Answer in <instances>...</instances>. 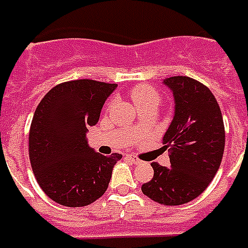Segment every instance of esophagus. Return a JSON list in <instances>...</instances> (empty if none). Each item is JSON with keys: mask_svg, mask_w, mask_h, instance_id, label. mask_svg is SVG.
I'll return each instance as SVG.
<instances>
[{"mask_svg": "<svg viewBox=\"0 0 248 248\" xmlns=\"http://www.w3.org/2000/svg\"><path fill=\"white\" fill-rule=\"evenodd\" d=\"M127 157H129V160L131 161V163H133V164H140V163H142V161L139 160L138 157L133 156V155H130V156H127Z\"/></svg>", "mask_w": 248, "mask_h": 248, "instance_id": "esophagus-1", "label": "esophagus"}]
</instances>
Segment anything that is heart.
I'll use <instances>...</instances> for the list:
<instances>
[{"mask_svg": "<svg viewBox=\"0 0 248 248\" xmlns=\"http://www.w3.org/2000/svg\"><path fill=\"white\" fill-rule=\"evenodd\" d=\"M130 97L133 98L135 105L138 106V108L148 105V104H157L159 105V102H160L159 93L154 88L147 85V84H140V85L134 87L130 91Z\"/></svg>", "mask_w": 248, "mask_h": 248, "instance_id": "heart-1", "label": "heart"}]
</instances>
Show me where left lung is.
Returning a JSON list of instances; mask_svg holds the SVG:
<instances>
[{
	"label": "left lung",
	"instance_id": "left-lung-1",
	"mask_svg": "<svg viewBox=\"0 0 248 248\" xmlns=\"http://www.w3.org/2000/svg\"><path fill=\"white\" fill-rule=\"evenodd\" d=\"M175 97V115L163 137L170 167L151 163L154 177L143 194L161 205H183L199 197L212 183L225 150L221 109L208 87L186 76L166 78Z\"/></svg>",
	"mask_w": 248,
	"mask_h": 248
}]
</instances>
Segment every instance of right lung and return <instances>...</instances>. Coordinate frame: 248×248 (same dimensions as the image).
<instances>
[{
  "instance_id": "obj_1",
  "label": "right lung",
  "mask_w": 248,
  "mask_h": 248,
  "mask_svg": "<svg viewBox=\"0 0 248 248\" xmlns=\"http://www.w3.org/2000/svg\"><path fill=\"white\" fill-rule=\"evenodd\" d=\"M117 84L96 80L62 82L36 108L29 134L34 175L49 199L78 208L108 189L121 154L104 156L88 146L87 131L98 122L101 109Z\"/></svg>"
}]
</instances>
